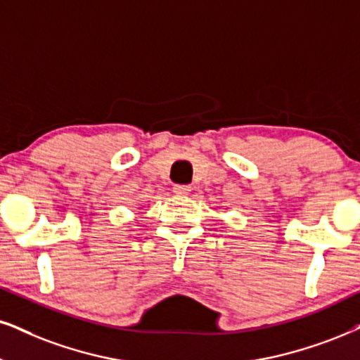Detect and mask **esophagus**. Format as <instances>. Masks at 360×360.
Masks as SVG:
<instances>
[{"label": "esophagus", "mask_w": 360, "mask_h": 360, "mask_svg": "<svg viewBox=\"0 0 360 360\" xmlns=\"http://www.w3.org/2000/svg\"><path fill=\"white\" fill-rule=\"evenodd\" d=\"M173 192H175L176 195H188L190 187L188 185H175V187H173Z\"/></svg>", "instance_id": "34e87169"}]
</instances>
